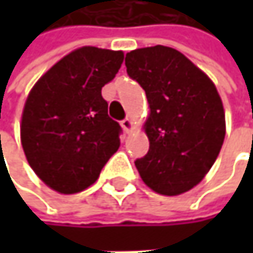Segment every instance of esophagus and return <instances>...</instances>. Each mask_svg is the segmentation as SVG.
<instances>
[{
  "label": "esophagus",
  "mask_w": 253,
  "mask_h": 253,
  "mask_svg": "<svg viewBox=\"0 0 253 253\" xmlns=\"http://www.w3.org/2000/svg\"><path fill=\"white\" fill-rule=\"evenodd\" d=\"M122 127H123V130L128 133L130 130H131V120L130 119H125L123 122H122Z\"/></svg>",
  "instance_id": "obj_1"
}]
</instances>
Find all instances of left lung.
I'll use <instances>...</instances> for the list:
<instances>
[{
  "instance_id": "left-lung-1",
  "label": "left lung",
  "mask_w": 253,
  "mask_h": 253,
  "mask_svg": "<svg viewBox=\"0 0 253 253\" xmlns=\"http://www.w3.org/2000/svg\"><path fill=\"white\" fill-rule=\"evenodd\" d=\"M127 75L146 93L145 131L149 151L134 166L154 192L174 196L196 186L215 163L226 136V117L215 84L170 46L126 54Z\"/></svg>"
}]
</instances>
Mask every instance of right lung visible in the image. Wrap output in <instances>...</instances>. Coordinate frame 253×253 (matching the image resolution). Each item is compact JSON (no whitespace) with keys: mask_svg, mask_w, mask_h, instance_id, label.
<instances>
[{"mask_svg":"<svg viewBox=\"0 0 253 253\" xmlns=\"http://www.w3.org/2000/svg\"><path fill=\"white\" fill-rule=\"evenodd\" d=\"M122 51L83 46L54 64L32 87L22 116L29 166L51 189L70 195L96 181L120 146L102 86L122 67Z\"/></svg>","mask_w":253,"mask_h":253,"instance_id":"obj_1","label":"right lung"}]
</instances>
